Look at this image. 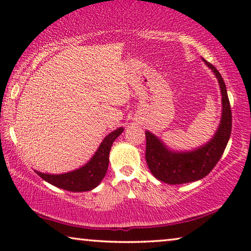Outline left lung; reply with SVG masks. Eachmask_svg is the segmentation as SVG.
<instances>
[{
  "label": "left lung",
  "instance_id": "1",
  "mask_svg": "<svg viewBox=\"0 0 251 251\" xmlns=\"http://www.w3.org/2000/svg\"><path fill=\"white\" fill-rule=\"evenodd\" d=\"M217 77L222 94L221 122L208 143L192 151H175L159 137L147 131L146 162L153 176L167 184L177 185L195 181L207 176L221 159L227 145L232 130V112L225 82L214 65L202 58Z\"/></svg>",
  "mask_w": 251,
  "mask_h": 251
}]
</instances>
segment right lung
<instances>
[{"label": "right lung", "instance_id": "add662e5", "mask_svg": "<svg viewBox=\"0 0 251 251\" xmlns=\"http://www.w3.org/2000/svg\"><path fill=\"white\" fill-rule=\"evenodd\" d=\"M122 126L108 133L102 140L94 156L84 166L65 174L51 175L36 171L35 173L53 186L70 192H87L97 187L105 177L108 168V155L114 140L123 132Z\"/></svg>", "mask_w": 251, "mask_h": 251}]
</instances>
